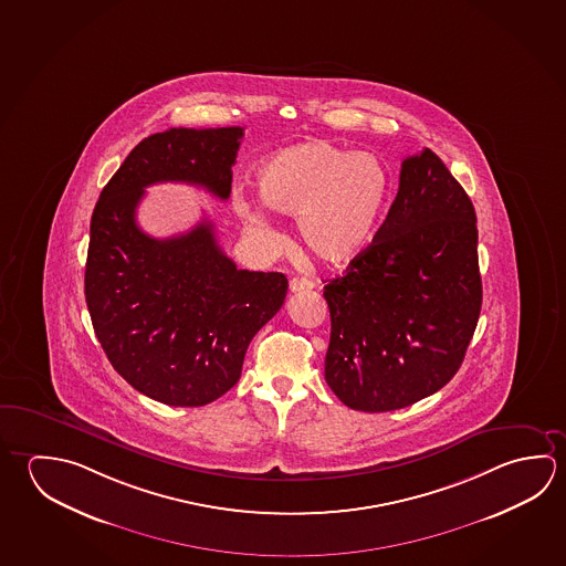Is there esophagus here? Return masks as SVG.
Masks as SVG:
<instances>
[{"label": "esophagus", "mask_w": 566, "mask_h": 566, "mask_svg": "<svg viewBox=\"0 0 566 566\" xmlns=\"http://www.w3.org/2000/svg\"><path fill=\"white\" fill-rule=\"evenodd\" d=\"M316 286L312 280L307 279H292L290 280V292H302V290H312Z\"/></svg>", "instance_id": "34e87169"}]
</instances>
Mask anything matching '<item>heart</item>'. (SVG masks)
Here are the masks:
<instances>
[{"label":"heart","instance_id":"heart-1","mask_svg":"<svg viewBox=\"0 0 566 566\" xmlns=\"http://www.w3.org/2000/svg\"><path fill=\"white\" fill-rule=\"evenodd\" d=\"M260 199L270 210L297 219L300 239L326 264H347L369 247L386 209L389 172L371 153H352L324 140L279 150L256 170ZM249 229L272 237L256 202L239 200Z\"/></svg>","mask_w":566,"mask_h":566}]
</instances>
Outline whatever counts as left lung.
<instances>
[{
  "mask_svg": "<svg viewBox=\"0 0 566 566\" xmlns=\"http://www.w3.org/2000/svg\"><path fill=\"white\" fill-rule=\"evenodd\" d=\"M324 297L326 381L347 407L413 406L455 376L483 300L476 217L433 150L401 163L386 222Z\"/></svg>",
  "mask_w": 566,
  "mask_h": 566,
  "instance_id": "obj_1",
  "label": "left lung"
}]
</instances>
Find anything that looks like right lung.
Listing matches in <instances>:
<instances>
[{
  "instance_id": "right-lung-1",
  "label": "right lung",
  "mask_w": 566,
  "mask_h": 566,
  "mask_svg": "<svg viewBox=\"0 0 566 566\" xmlns=\"http://www.w3.org/2000/svg\"><path fill=\"white\" fill-rule=\"evenodd\" d=\"M244 129H169L140 140L91 217L85 300L111 366L143 396L207 406L240 379L247 349L287 292L280 272H250L220 250L210 220L170 239L137 224L145 189L187 182L230 197Z\"/></svg>"
}]
</instances>
